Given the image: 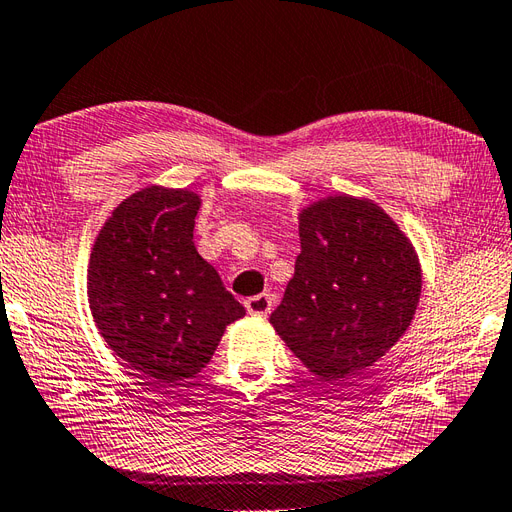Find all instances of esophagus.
<instances>
[{"label":"esophagus","mask_w":512,"mask_h":512,"mask_svg":"<svg viewBox=\"0 0 512 512\" xmlns=\"http://www.w3.org/2000/svg\"><path fill=\"white\" fill-rule=\"evenodd\" d=\"M246 310L248 314L253 316H268L270 310H272V299L268 294H257V296H251V299H246Z\"/></svg>","instance_id":"esophagus-1"}]
</instances>
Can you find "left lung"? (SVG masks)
I'll list each match as a JSON object with an SVG mask.
<instances>
[{
	"label": "left lung",
	"mask_w": 512,
	"mask_h": 512,
	"mask_svg": "<svg viewBox=\"0 0 512 512\" xmlns=\"http://www.w3.org/2000/svg\"><path fill=\"white\" fill-rule=\"evenodd\" d=\"M299 237L270 323L310 373L342 382L406 334L421 296L419 257L382 207L347 194L305 207Z\"/></svg>",
	"instance_id": "1"
}]
</instances>
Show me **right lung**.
<instances>
[{
  "instance_id": "add662e5",
  "label": "right lung",
  "mask_w": 512,
  "mask_h": 512,
  "mask_svg": "<svg viewBox=\"0 0 512 512\" xmlns=\"http://www.w3.org/2000/svg\"><path fill=\"white\" fill-rule=\"evenodd\" d=\"M200 196L150 185L128 196L95 237L87 294L100 336L159 388L181 386L246 314L194 246Z\"/></svg>"
}]
</instances>
